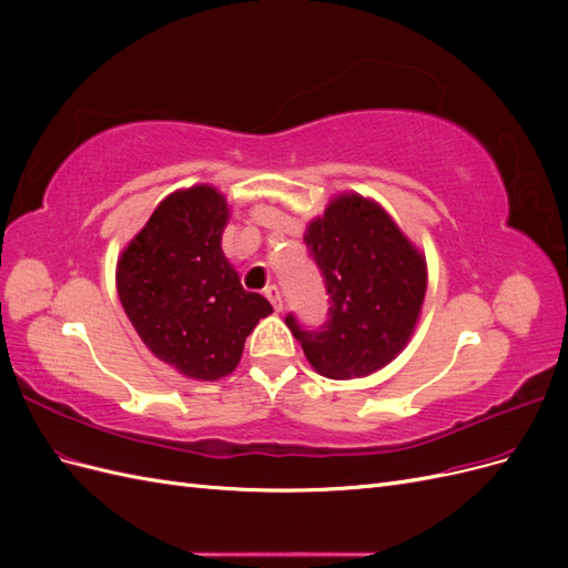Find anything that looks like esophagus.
I'll list each match as a JSON object with an SVG mask.
<instances>
[{
	"label": "esophagus",
	"mask_w": 568,
	"mask_h": 568,
	"mask_svg": "<svg viewBox=\"0 0 568 568\" xmlns=\"http://www.w3.org/2000/svg\"><path fill=\"white\" fill-rule=\"evenodd\" d=\"M265 298L272 303V307H274V311H282V307H284V301H282V291L277 288V286H274V284H270L267 288H265Z\"/></svg>",
	"instance_id": "1"
}]
</instances>
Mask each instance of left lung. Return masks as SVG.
<instances>
[{"mask_svg":"<svg viewBox=\"0 0 568 568\" xmlns=\"http://www.w3.org/2000/svg\"><path fill=\"white\" fill-rule=\"evenodd\" d=\"M305 244L329 294V322L305 332L286 317L313 369L363 379L398 357L415 334L426 296V257L382 203L343 192L307 222Z\"/></svg>","mask_w":568,"mask_h":568,"instance_id":"1","label":"left lung"}]
</instances>
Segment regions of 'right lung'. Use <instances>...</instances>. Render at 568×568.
I'll use <instances>...</instances> for the list:
<instances>
[{"instance_id": "1", "label": "right lung", "mask_w": 568, "mask_h": 568, "mask_svg": "<svg viewBox=\"0 0 568 568\" xmlns=\"http://www.w3.org/2000/svg\"><path fill=\"white\" fill-rule=\"evenodd\" d=\"M227 222V199L215 186L178 189L118 255L115 288L125 315L144 346L186 379L232 374L246 336L272 313L222 253Z\"/></svg>"}]
</instances>
